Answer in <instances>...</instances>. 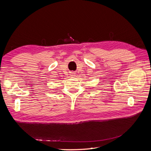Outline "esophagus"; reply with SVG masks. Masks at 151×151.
<instances>
[{
    "label": "esophagus",
    "mask_w": 151,
    "mask_h": 151,
    "mask_svg": "<svg viewBox=\"0 0 151 151\" xmlns=\"http://www.w3.org/2000/svg\"><path fill=\"white\" fill-rule=\"evenodd\" d=\"M70 77H75L76 76V73L75 72H71L70 73Z\"/></svg>",
    "instance_id": "esophagus-1"
}]
</instances>
